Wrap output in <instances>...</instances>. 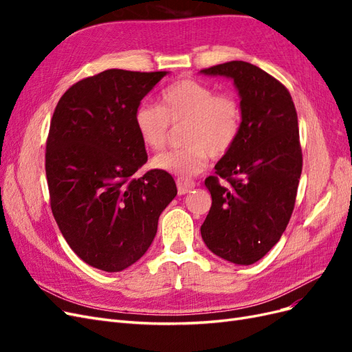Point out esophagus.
Returning a JSON list of instances; mask_svg holds the SVG:
<instances>
[{
    "instance_id": "esophagus-1",
    "label": "esophagus",
    "mask_w": 352,
    "mask_h": 352,
    "mask_svg": "<svg viewBox=\"0 0 352 352\" xmlns=\"http://www.w3.org/2000/svg\"><path fill=\"white\" fill-rule=\"evenodd\" d=\"M176 185H177V192L179 195H185L188 192H190L195 188L194 180H189V179H184V177H179L176 180Z\"/></svg>"
}]
</instances>
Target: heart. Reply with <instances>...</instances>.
<instances>
[{
  "label": "heart",
  "mask_w": 352,
  "mask_h": 352,
  "mask_svg": "<svg viewBox=\"0 0 352 352\" xmlns=\"http://www.w3.org/2000/svg\"><path fill=\"white\" fill-rule=\"evenodd\" d=\"M170 124H185L186 146L153 158V167L182 177L201 173L211 157L225 155L235 144L241 129V107L230 94L214 89L195 79H179L160 94L158 105L142 102L133 113V126L142 145L151 151L163 150Z\"/></svg>",
  "instance_id": "obj_1"
}]
</instances>
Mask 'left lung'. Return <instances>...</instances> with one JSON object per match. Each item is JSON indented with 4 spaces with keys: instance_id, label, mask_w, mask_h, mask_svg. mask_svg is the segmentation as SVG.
<instances>
[{
    "instance_id": "1",
    "label": "left lung",
    "mask_w": 352,
    "mask_h": 352,
    "mask_svg": "<svg viewBox=\"0 0 352 352\" xmlns=\"http://www.w3.org/2000/svg\"><path fill=\"white\" fill-rule=\"evenodd\" d=\"M199 73L232 79L241 98L236 141L217 162V176L206 179L212 202L201 236L217 257L250 265L279 242L295 206L302 170L296 110L283 85L251 63Z\"/></svg>"
}]
</instances>
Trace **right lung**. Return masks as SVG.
I'll list each match as a JSON object with an SVG mask.
<instances>
[{
  "instance_id": "obj_1",
  "label": "right lung",
  "mask_w": 352,
  "mask_h": 352,
  "mask_svg": "<svg viewBox=\"0 0 352 352\" xmlns=\"http://www.w3.org/2000/svg\"><path fill=\"white\" fill-rule=\"evenodd\" d=\"M167 73L104 70L74 83L52 114L45 153L52 214L74 254L98 270L122 272L140 260L177 194L167 172L133 177L148 160L133 113Z\"/></svg>"
}]
</instances>
